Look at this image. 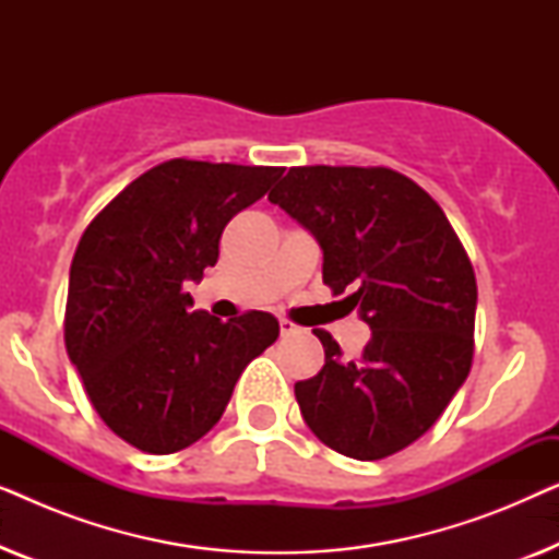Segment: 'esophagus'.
<instances>
[{"label":"esophagus","mask_w":559,"mask_h":559,"mask_svg":"<svg viewBox=\"0 0 559 559\" xmlns=\"http://www.w3.org/2000/svg\"><path fill=\"white\" fill-rule=\"evenodd\" d=\"M280 331H282V335H297L302 331L300 325H295L293 320H287V318H280Z\"/></svg>","instance_id":"1"}]
</instances>
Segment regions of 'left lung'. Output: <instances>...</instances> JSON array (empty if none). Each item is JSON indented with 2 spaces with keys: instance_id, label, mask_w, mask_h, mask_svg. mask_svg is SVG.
Here are the masks:
<instances>
[{
  "instance_id": "1",
  "label": "left lung",
  "mask_w": 559,
  "mask_h": 559,
  "mask_svg": "<svg viewBox=\"0 0 559 559\" xmlns=\"http://www.w3.org/2000/svg\"><path fill=\"white\" fill-rule=\"evenodd\" d=\"M270 201L316 236L323 282L371 328L350 361L331 333L312 331L325 364L295 384L305 423L356 461L400 453L471 371L478 287L461 239L435 198L392 167H289Z\"/></svg>"
}]
</instances>
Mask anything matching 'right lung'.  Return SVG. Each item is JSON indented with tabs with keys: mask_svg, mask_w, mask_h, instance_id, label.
Here are the masks:
<instances>
[{
	"mask_svg": "<svg viewBox=\"0 0 559 559\" xmlns=\"http://www.w3.org/2000/svg\"><path fill=\"white\" fill-rule=\"evenodd\" d=\"M280 175L282 167L167 159L106 203L75 247L66 350L98 417L142 453L201 440L247 364L277 341L270 312L228 323L190 312L186 282L218 262L228 221Z\"/></svg>",
	"mask_w": 559,
	"mask_h": 559,
	"instance_id": "obj_1",
	"label": "right lung"
}]
</instances>
